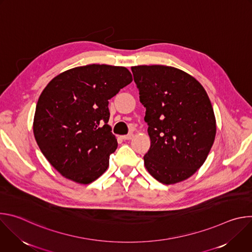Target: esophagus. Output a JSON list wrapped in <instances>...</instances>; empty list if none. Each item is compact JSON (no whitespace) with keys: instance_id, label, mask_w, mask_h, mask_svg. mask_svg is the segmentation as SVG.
<instances>
[{"instance_id":"1","label":"esophagus","mask_w":252,"mask_h":252,"mask_svg":"<svg viewBox=\"0 0 252 252\" xmlns=\"http://www.w3.org/2000/svg\"><path fill=\"white\" fill-rule=\"evenodd\" d=\"M132 136H133V134H132V133H127V134H125V135H123V139H125V140H127V139H131V138H132Z\"/></svg>"}]
</instances>
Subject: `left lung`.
Segmentation results:
<instances>
[{
	"mask_svg": "<svg viewBox=\"0 0 252 252\" xmlns=\"http://www.w3.org/2000/svg\"><path fill=\"white\" fill-rule=\"evenodd\" d=\"M131 71L151 137L145 165L161 184L185 181L203 164L217 133L209 97L193 77L178 68L136 65Z\"/></svg>",
	"mask_w": 252,
	"mask_h": 252,
	"instance_id": "1",
	"label": "left lung"
}]
</instances>
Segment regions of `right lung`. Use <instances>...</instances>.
Wrapping results in <instances>:
<instances>
[{"instance_id": "right-lung-1", "label": "right lung", "mask_w": 252, "mask_h": 252, "mask_svg": "<svg viewBox=\"0 0 252 252\" xmlns=\"http://www.w3.org/2000/svg\"><path fill=\"white\" fill-rule=\"evenodd\" d=\"M132 82L125 66L88 64L63 71L41 94L33 135L49 162L64 177L88 185L109 166L118 148L109 100Z\"/></svg>"}]
</instances>
